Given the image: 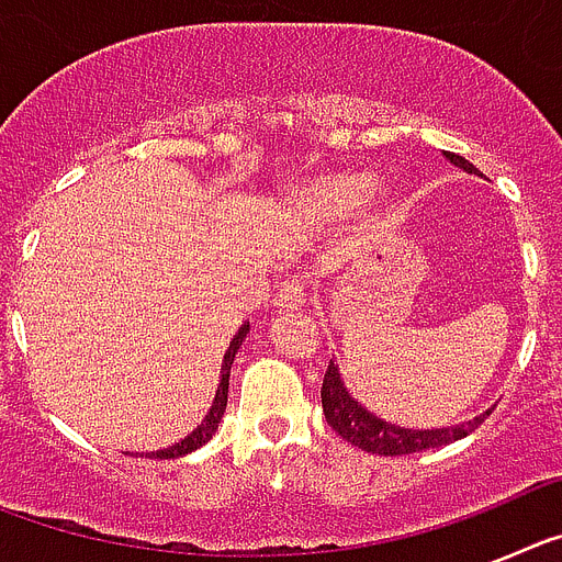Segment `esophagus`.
I'll return each mask as SVG.
<instances>
[{
  "instance_id": "1",
  "label": "esophagus",
  "mask_w": 562,
  "mask_h": 562,
  "mask_svg": "<svg viewBox=\"0 0 562 562\" xmlns=\"http://www.w3.org/2000/svg\"><path fill=\"white\" fill-rule=\"evenodd\" d=\"M306 301H310V292H306L304 281H297L292 278L290 284H284V290L278 292V310H286V312H295V310H304Z\"/></svg>"
}]
</instances>
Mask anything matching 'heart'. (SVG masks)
Returning a JSON list of instances; mask_svg holds the SVG:
<instances>
[{
	"label": "heart",
	"instance_id": "obj_1",
	"mask_svg": "<svg viewBox=\"0 0 562 562\" xmlns=\"http://www.w3.org/2000/svg\"><path fill=\"white\" fill-rule=\"evenodd\" d=\"M371 180L360 171H335L315 177L310 186L301 191V205L306 216L315 222H340L357 211L362 202L369 200ZM385 205L394 207L396 202L391 196H382Z\"/></svg>",
	"mask_w": 562,
	"mask_h": 562
}]
</instances>
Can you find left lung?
I'll return each mask as SVG.
<instances>
[{"label": "left lung", "instance_id": "1", "mask_svg": "<svg viewBox=\"0 0 562 562\" xmlns=\"http://www.w3.org/2000/svg\"><path fill=\"white\" fill-rule=\"evenodd\" d=\"M453 166H459L467 173H479V168L473 162H467L459 154H445ZM321 402H324L326 422L331 425L337 436H342L346 441H351L355 448L366 450V453L376 456H405V453H419V450L430 448H445V445H453V441L464 439L467 434H473L486 416L493 414V408H486L484 414L473 416V419L461 422V425H448V428H430V430H416V428H400V425H391V422L380 419L376 414H371L366 405L351 396V391L346 389L342 382L340 369L337 362L331 360L329 369L324 376V389H321Z\"/></svg>", "mask_w": 562, "mask_h": 562}]
</instances>
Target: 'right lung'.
<instances>
[{
    "instance_id": "obj_1",
    "label": "right lung",
    "mask_w": 562,
    "mask_h": 562,
    "mask_svg": "<svg viewBox=\"0 0 562 562\" xmlns=\"http://www.w3.org/2000/svg\"><path fill=\"white\" fill-rule=\"evenodd\" d=\"M247 335H250V321H245V324H241V329L233 335L231 346H227L225 360H222V371H220V385H216V396H213V405H211V411L205 414V419H202L200 425H196V428L186 436V439L173 441V445H168V448H162V450H154V453H146V459H180V456L193 453V450H200L205 441L213 439V434L220 430V422H222V416H225V408H227V385H231L233 357H236L238 346H241V340H245Z\"/></svg>"
}]
</instances>
